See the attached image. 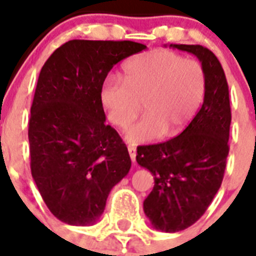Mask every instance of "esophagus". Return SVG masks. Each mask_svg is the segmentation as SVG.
Instances as JSON below:
<instances>
[{
    "label": "esophagus",
    "instance_id": "esophagus-1",
    "mask_svg": "<svg viewBox=\"0 0 256 256\" xmlns=\"http://www.w3.org/2000/svg\"><path fill=\"white\" fill-rule=\"evenodd\" d=\"M128 154H130V158H132V162H136V148L134 146H128Z\"/></svg>",
    "mask_w": 256,
    "mask_h": 256
}]
</instances>
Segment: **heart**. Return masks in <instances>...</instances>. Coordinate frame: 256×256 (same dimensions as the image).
Masks as SVG:
<instances>
[{"label":"heart","instance_id":"b5f03b06","mask_svg":"<svg viewBox=\"0 0 256 256\" xmlns=\"http://www.w3.org/2000/svg\"><path fill=\"white\" fill-rule=\"evenodd\" d=\"M124 81L104 78L100 104L114 126L126 128L144 104L146 116L126 130L130 144H148L175 136L190 124L203 104L206 73L200 62L170 50L140 54L124 65Z\"/></svg>","mask_w":256,"mask_h":256}]
</instances>
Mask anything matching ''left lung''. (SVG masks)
<instances>
[{
    "instance_id": "obj_1",
    "label": "left lung",
    "mask_w": 256,
    "mask_h": 256,
    "mask_svg": "<svg viewBox=\"0 0 256 256\" xmlns=\"http://www.w3.org/2000/svg\"><path fill=\"white\" fill-rule=\"evenodd\" d=\"M194 54L206 73L202 108L178 136L140 146L136 162L154 176L144 211L164 232L182 231L198 220L222 184L228 156L231 108L228 85L215 54L200 45H172Z\"/></svg>"
}]
</instances>
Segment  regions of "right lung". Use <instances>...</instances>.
<instances>
[{
	"mask_svg": "<svg viewBox=\"0 0 256 256\" xmlns=\"http://www.w3.org/2000/svg\"><path fill=\"white\" fill-rule=\"evenodd\" d=\"M146 46L132 41L73 40L42 66L30 108V168L50 212L72 226H92L128 174L132 160L106 124L100 85L112 66Z\"/></svg>",
	"mask_w": 256,
	"mask_h": 256,
	"instance_id": "add662e5",
	"label": "right lung"
}]
</instances>
